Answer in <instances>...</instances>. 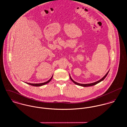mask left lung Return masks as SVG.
<instances>
[{"label":"left lung","mask_w":127,"mask_h":127,"mask_svg":"<svg viewBox=\"0 0 127 127\" xmlns=\"http://www.w3.org/2000/svg\"><path fill=\"white\" fill-rule=\"evenodd\" d=\"M109 71V70L108 71L107 73L105 74V75L103 78H101L100 80H98V81H97V82H94V83H91V84H79V83H77V82H75L74 81H73V80H72V79L71 78V77L70 76V75H69V77H70V79H71V81H72L74 84H75L76 85H78V86H82V87H90V86H94V85H96V84H98V83L100 82L101 81H103V80L105 78V77H106V76L107 75Z\"/></svg>","instance_id":"left-lung-1"}]
</instances>
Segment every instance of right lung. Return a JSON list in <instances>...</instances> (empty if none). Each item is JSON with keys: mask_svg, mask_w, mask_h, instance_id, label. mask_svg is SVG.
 <instances>
[{"mask_svg": "<svg viewBox=\"0 0 127 127\" xmlns=\"http://www.w3.org/2000/svg\"><path fill=\"white\" fill-rule=\"evenodd\" d=\"M53 77V76H52V77L50 78L49 79L48 81H47V82H44V83H39V84H31V83H27L28 84H29V85H31V86H34V87H39V86H43V85H44L47 83H48L49 82H50V81L52 80Z\"/></svg>", "mask_w": 127, "mask_h": 127, "instance_id": "add662e5", "label": "right lung"}]
</instances>
